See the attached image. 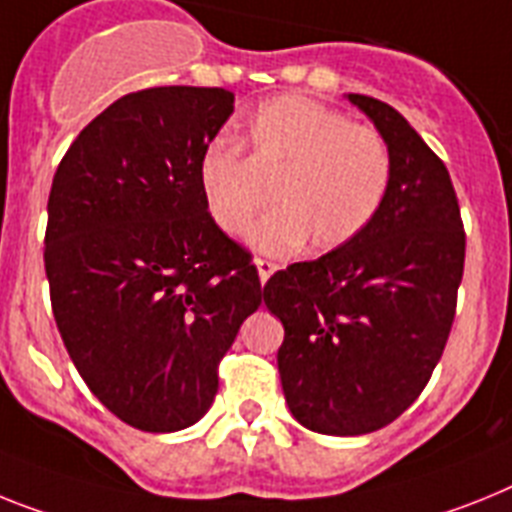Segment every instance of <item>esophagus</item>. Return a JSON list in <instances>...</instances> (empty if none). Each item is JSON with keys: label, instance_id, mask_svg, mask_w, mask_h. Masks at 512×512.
<instances>
[{"label": "esophagus", "instance_id": "34e87169", "mask_svg": "<svg viewBox=\"0 0 512 512\" xmlns=\"http://www.w3.org/2000/svg\"><path fill=\"white\" fill-rule=\"evenodd\" d=\"M255 265H257V273H260V281H263V283L268 281V278L278 270V265L273 263V260H265V257H257Z\"/></svg>", "mask_w": 512, "mask_h": 512}]
</instances>
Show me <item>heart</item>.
I'll return each instance as SVG.
<instances>
[{
    "label": "heart",
    "instance_id": "1",
    "mask_svg": "<svg viewBox=\"0 0 512 512\" xmlns=\"http://www.w3.org/2000/svg\"><path fill=\"white\" fill-rule=\"evenodd\" d=\"M247 137L257 169L278 176V208L252 231V247L291 255L312 242L315 252H333L372 223L390 182V150L380 132L309 98L281 96L260 106ZM197 179L213 221L226 234H244L265 195L242 150L208 145Z\"/></svg>",
    "mask_w": 512,
    "mask_h": 512
}]
</instances>
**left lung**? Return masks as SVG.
Returning <instances> with one entry per match:
<instances>
[{"instance_id":"obj_1","label":"left lung","mask_w":512,"mask_h":512,"mask_svg":"<svg viewBox=\"0 0 512 512\" xmlns=\"http://www.w3.org/2000/svg\"><path fill=\"white\" fill-rule=\"evenodd\" d=\"M390 150L380 210L354 242L270 276L263 302L283 322L278 372L312 432L367 435L419 398L453 328L466 231L445 163L406 119L349 93Z\"/></svg>"}]
</instances>
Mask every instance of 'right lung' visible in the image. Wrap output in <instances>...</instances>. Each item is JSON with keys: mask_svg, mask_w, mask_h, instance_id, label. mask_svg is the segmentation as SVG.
Segmentation results:
<instances>
[{"mask_svg": "<svg viewBox=\"0 0 512 512\" xmlns=\"http://www.w3.org/2000/svg\"><path fill=\"white\" fill-rule=\"evenodd\" d=\"M234 93H127L75 137L49 192L44 265L72 364L143 432L195 424L218 364L263 304L247 249L208 213L197 166Z\"/></svg>", "mask_w": 512, "mask_h": 512, "instance_id": "obj_1", "label": "right lung"}]
</instances>
